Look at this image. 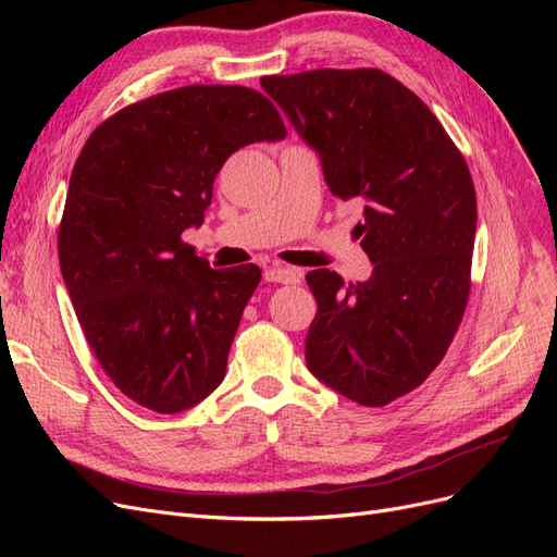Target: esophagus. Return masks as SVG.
Wrapping results in <instances>:
<instances>
[{"label":"esophagus","mask_w":557,"mask_h":557,"mask_svg":"<svg viewBox=\"0 0 557 557\" xmlns=\"http://www.w3.org/2000/svg\"><path fill=\"white\" fill-rule=\"evenodd\" d=\"M267 283H299L301 269L295 267H269L264 272Z\"/></svg>","instance_id":"34e87169"}]
</instances>
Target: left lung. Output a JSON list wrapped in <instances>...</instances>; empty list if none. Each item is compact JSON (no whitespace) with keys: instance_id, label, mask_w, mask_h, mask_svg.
<instances>
[{"instance_id":"obj_1","label":"left lung","mask_w":557,"mask_h":557,"mask_svg":"<svg viewBox=\"0 0 557 557\" xmlns=\"http://www.w3.org/2000/svg\"><path fill=\"white\" fill-rule=\"evenodd\" d=\"M264 92L320 158L332 195L364 199L352 234L374 264L364 283L307 274L318 313L309 372L339 395L385 407L442 362L462 320L476 193L436 115L381 70L262 76Z\"/></svg>"}]
</instances>
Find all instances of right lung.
I'll list each match as a JSON object with an SVG mask.
<instances>
[{"label":"right lung","instance_id":"1","mask_svg":"<svg viewBox=\"0 0 557 557\" xmlns=\"http://www.w3.org/2000/svg\"><path fill=\"white\" fill-rule=\"evenodd\" d=\"M283 137L262 92L185 86L117 111L83 146L58 234L60 269L97 362L139 407L178 413L225 379L262 272L211 269L181 234L205 223L234 150Z\"/></svg>","mask_w":557,"mask_h":557}]
</instances>
